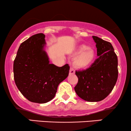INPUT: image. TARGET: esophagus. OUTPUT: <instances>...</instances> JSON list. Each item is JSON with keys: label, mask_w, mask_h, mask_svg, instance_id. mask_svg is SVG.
<instances>
[{"label": "esophagus", "mask_w": 131, "mask_h": 131, "mask_svg": "<svg viewBox=\"0 0 131 131\" xmlns=\"http://www.w3.org/2000/svg\"><path fill=\"white\" fill-rule=\"evenodd\" d=\"M75 73V70L73 68V67L70 68V74H74Z\"/></svg>", "instance_id": "1"}]
</instances>
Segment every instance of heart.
I'll return each instance as SVG.
<instances>
[{
    "label": "heart",
    "instance_id": "heart-1",
    "mask_svg": "<svg viewBox=\"0 0 131 131\" xmlns=\"http://www.w3.org/2000/svg\"><path fill=\"white\" fill-rule=\"evenodd\" d=\"M74 53L78 55L74 58V64L79 68L89 67L95 58L94 51L85 45H80L76 47Z\"/></svg>",
    "mask_w": 131,
    "mask_h": 131
}]
</instances>
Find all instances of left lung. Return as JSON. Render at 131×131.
Segmentation results:
<instances>
[{
    "label": "left lung",
    "mask_w": 131,
    "mask_h": 131,
    "mask_svg": "<svg viewBox=\"0 0 131 131\" xmlns=\"http://www.w3.org/2000/svg\"><path fill=\"white\" fill-rule=\"evenodd\" d=\"M96 43L98 58L89 68L76 71L78 78L74 91L88 102H99L113 89L118 76V57L112 43L92 36Z\"/></svg>",
    "instance_id": "left-lung-1"
}]
</instances>
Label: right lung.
Here are the masks:
<instances>
[{"label": "right lung", "mask_w": 131, "mask_h": 131, "mask_svg": "<svg viewBox=\"0 0 131 131\" xmlns=\"http://www.w3.org/2000/svg\"><path fill=\"white\" fill-rule=\"evenodd\" d=\"M45 37L39 33L21 43L13 63L16 85L24 97L34 103H45L53 99L70 71L68 64L58 67L49 63L44 50Z\"/></svg>", "instance_id": "obj_1"}]
</instances>
